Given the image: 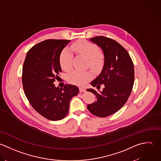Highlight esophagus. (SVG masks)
<instances>
[{"instance_id":"esophagus-1","label":"esophagus","mask_w":161,"mask_h":161,"mask_svg":"<svg viewBox=\"0 0 161 161\" xmlns=\"http://www.w3.org/2000/svg\"><path fill=\"white\" fill-rule=\"evenodd\" d=\"M79 90H80V92H84L86 91V88H84V87H80Z\"/></svg>"}]
</instances>
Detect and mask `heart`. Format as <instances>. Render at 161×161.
<instances>
[{"label":"heart","instance_id":"heart-1","mask_svg":"<svg viewBox=\"0 0 161 161\" xmlns=\"http://www.w3.org/2000/svg\"><path fill=\"white\" fill-rule=\"evenodd\" d=\"M71 50L87 58L89 66L93 69H97L103 64V57L99 53L97 45L93 43L85 40H79L71 45ZM60 64L62 69L66 72L70 71L73 68V55L66 48L61 53ZM91 77L92 75L89 71H74L68 75V80L72 84L83 85Z\"/></svg>","mask_w":161,"mask_h":161}]
</instances>
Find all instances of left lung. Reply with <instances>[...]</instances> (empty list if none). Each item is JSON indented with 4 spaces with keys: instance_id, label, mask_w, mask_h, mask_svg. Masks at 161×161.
<instances>
[{
    "instance_id": "obj_1",
    "label": "left lung",
    "mask_w": 161,
    "mask_h": 161,
    "mask_svg": "<svg viewBox=\"0 0 161 161\" xmlns=\"http://www.w3.org/2000/svg\"><path fill=\"white\" fill-rule=\"evenodd\" d=\"M90 40L102 49L104 62L101 73L91 82L98 90H87L97 97L87 108L97 117L105 118L119 111L128 101L134 81V64L127 50L116 41L103 36ZM101 85L103 89L100 91Z\"/></svg>"
}]
</instances>
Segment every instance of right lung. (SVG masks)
I'll return each mask as SVG.
<instances>
[{
  "label": "right lung",
  "instance_id": "right-lung-1",
  "mask_svg": "<svg viewBox=\"0 0 161 161\" xmlns=\"http://www.w3.org/2000/svg\"><path fill=\"white\" fill-rule=\"evenodd\" d=\"M70 42L48 39L37 43L28 52L22 69L25 95L33 108L51 121L60 120L69 111V101L78 94L73 85L56 87L53 82L62 72L60 54Z\"/></svg>",
  "mask_w": 161,
  "mask_h": 161
}]
</instances>
